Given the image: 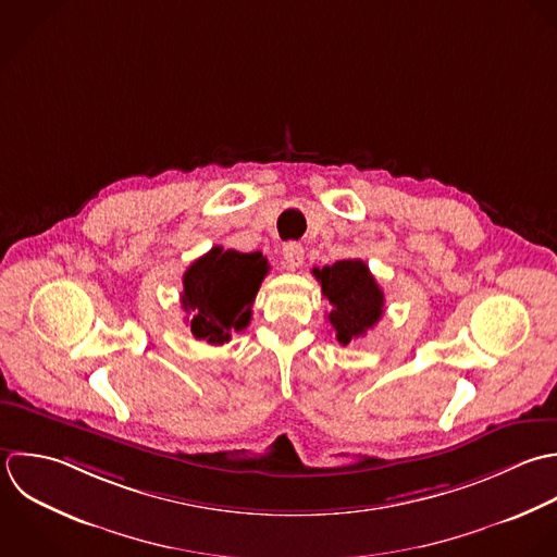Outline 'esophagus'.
Returning <instances> with one entry per match:
<instances>
[{
    "label": "esophagus",
    "instance_id": "1",
    "mask_svg": "<svg viewBox=\"0 0 557 557\" xmlns=\"http://www.w3.org/2000/svg\"><path fill=\"white\" fill-rule=\"evenodd\" d=\"M282 256H284V262L288 269H297L304 264V247L301 243H286L284 249H282Z\"/></svg>",
    "mask_w": 557,
    "mask_h": 557
}]
</instances>
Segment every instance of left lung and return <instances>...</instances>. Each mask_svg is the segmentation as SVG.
Returning a JSON list of instances; mask_svg holds the SVG:
<instances>
[{
    "mask_svg": "<svg viewBox=\"0 0 557 557\" xmlns=\"http://www.w3.org/2000/svg\"><path fill=\"white\" fill-rule=\"evenodd\" d=\"M332 310L327 321L341 345L364 336L384 314V293L362 260H338L332 267L312 269Z\"/></svg>",
    "mask_w": 557,
    "mask_h": 557,
    "instance_id": "1",
    "label": "left lung"
}]
</instances>
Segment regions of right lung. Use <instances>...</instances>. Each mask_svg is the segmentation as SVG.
I'll return each instance as SVG.
<instances>
[{
	"label": "right lung",
	"mask_w": 557,
	"mask_h": 557,
	"mask_svg": "<svg viewBox=\"0 0 557 557\" xmlns=\"http://www.w3.org/2000/svg\"><path fill=\"white\" fill-rule=\"evenodd\" d=\"M269 273V262L260 251L240 253L236 249L212 247L184 273L182 308L190 314V332L210 345H223L232 332H240L251 321V306Z\"/></svg>",
	"instance_id": "right-lung-1"
}]
</instances>
